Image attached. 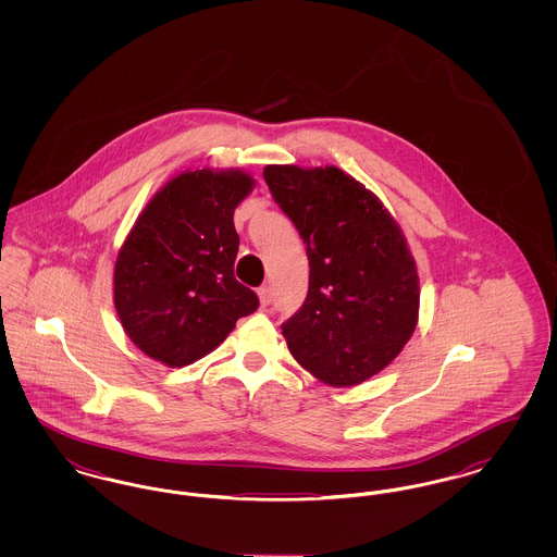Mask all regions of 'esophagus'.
<instances>
[{
  "label": "esophagus",
  "mask_w": 557,
  "mask_h": 557,
  "mask_svg": "<svg viewBox=\"0 0 557 557\" xmlns=\"http://www.w3.org/2000/svg\"><path fill=\"white\" fill-rule=\"evenodd\" d=\"M259 302H261V307H269L271 305V288L269 286H263L259 290Z\"/></svg>",
  "instance_id": "obj_1"
}]
</instances>
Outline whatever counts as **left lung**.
I'll use <instances>...</instances> for the list:
<instances>
[{
    "label": "left lung",
    "instance_id": "8db88e82",
    "mask_svg": "<svg viewBox=\"0 0 557 557\" xmlns=\"http://www.w3.org/2000/svg\"><path fill=\"white\" fill-rule=\"evenodd\" d=\"M263 175L311 267L305 305L282 325L292 357L323 384L357 386L416 332L420 277L409 244L382 200L338 166L267 164Z\"/></svg>",
    "mask_w": 557,
    "mask_h": 557
}]
</instances>
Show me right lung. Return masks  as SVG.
Segmentation results:
<instances>
[{
  "label": "right lung",
  "instance_id": "1",
  "mask_svg": "<svg viewBox=\"0 0 557 557\" xmlns=\"http://www.w3.org/2000/svg\"><path fill=\"white\" fill-rule=\"evenodd\" d=\"M257 186L242 169H196L150 198L119 248L112 298L125 334L150 359L184 368L259 307L234 265V211Z\"/></svg>",
  "mask_w": 557,
  "mask_h": 557
}]
</instances>
